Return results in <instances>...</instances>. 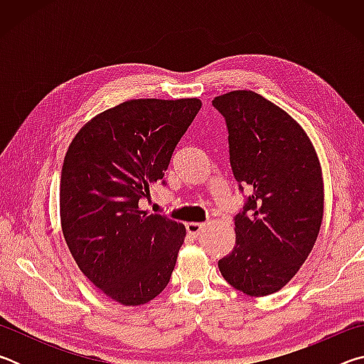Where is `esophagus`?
<instances>
[{"label":"esophagus","instance_id":"esophagus-1","mask_svg":"<svg viewBox=\"0 0 364 364\" xmlns=\"http://www.w3.org/2000/svg\"><path fill=\"white\" fill-rule=\"evenodd\" d=\"M204 226H205V223H197V221H189V223H186V230H188V232L191 234V236L197 237L200 234V231L204 230Z\"/></svg>","mask_w":364,"mask_h":364}]
</instances>
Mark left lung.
I'll use <instances>...</instances> for the list:
<instances>
[{
	"mask_svg": "<svg viewBox=\"0 0 364 364\" xmlns=\"http://www.w3.org/2000/svg\"><path fill=\"white\" fill-rule=\"evenodd\" d=\"M212 104L226 119L234 178L252 191L234 220V249L218 268L234 289L264 297L297 274L316 242L324 213L321 164L300 123L255 91H230Z\"/></svg>",
	"mask_w": 364,
	"mask_h": 364,
	"instance_id": "1",
	"label": "left lung"
}]
</instances>
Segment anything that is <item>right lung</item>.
Listing matches in <instances>:
<instances>
[{
  "instance_id": "obj_1",
  "label": "right lung",
  "mask_w": 364,
  "mask_h": 364,
  "mask_svg": "<svg viewBox=\"0 0 364 364\" xmlns=\"http://www.w3.org/2000/svg\"><path fill=\"white\" fill-rule=\"evenodd\" d=\"M200 106L197 97L125 101L86 122L67 149L64 239L80 271L117 304L144 305L168 284L186 228L139 200L164 178Z\"/></svg>"
}]
</instances>
